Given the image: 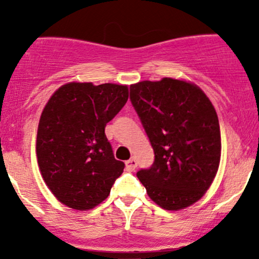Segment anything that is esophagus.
I'll list each match as a JSON object with an SVG mask.
<instances>
[{
	"mask_svg": "<svg viewBox=\"0 0 259 259\" xmlns=\"http://www.w3.org/2000/svg\"><path fill=\"white\" fill-rule=\"evenodd\" d=\"M125 165L127 170H134V169L136 168V165H138V162H136L135 158H130L129 160H126L125 162Z\"/></svg>",
	"mask_w": 259,
	"mask_h": 259,
	"instance_id": "34e87169",
	"label": "esophagus"
}]
</instances>
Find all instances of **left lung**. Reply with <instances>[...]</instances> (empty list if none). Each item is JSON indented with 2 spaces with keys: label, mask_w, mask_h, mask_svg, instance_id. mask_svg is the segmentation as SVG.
<instances>
[{
  "label": "left lung",
  "mask_w": 259,
  "mask_h": 259,
  "mask_svg": "<svg viewBox=\"0 0 259 259\" xmlns=\"http://www.w3.org/2000/svg\"><path fill=\"white\" fill-rule=\"evenodd\" d=\"M130 101L154 151L153 164L136 173L139 180L163 209L191 206L209 189L221 162L212 102L198 86L171 78L132 85Z\"/></svg>",
  "instance_id": "1"
}]
</instances>
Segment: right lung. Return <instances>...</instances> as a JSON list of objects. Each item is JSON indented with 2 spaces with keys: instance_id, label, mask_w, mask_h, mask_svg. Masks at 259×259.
Segmentation results:
<instances>
[{
  "instance_id": "right-lung-1",
  "label": "right lung",
  "mask_w": 259,
  "mask_h": 259,
  "mask_svg": "<svg viewBox=\"0 0 259 259\" xmlns=\"http://www.w3.org/2000/svg\"><path fill=\"white\" fill-rule=\"evenodd\" d=\"M129 97L126 85L69 82L45 106L36 138L37 163L59 202L78 210L108 197L124 164L114 158L105 127Z\"/></svg>"
}]
</instances>
